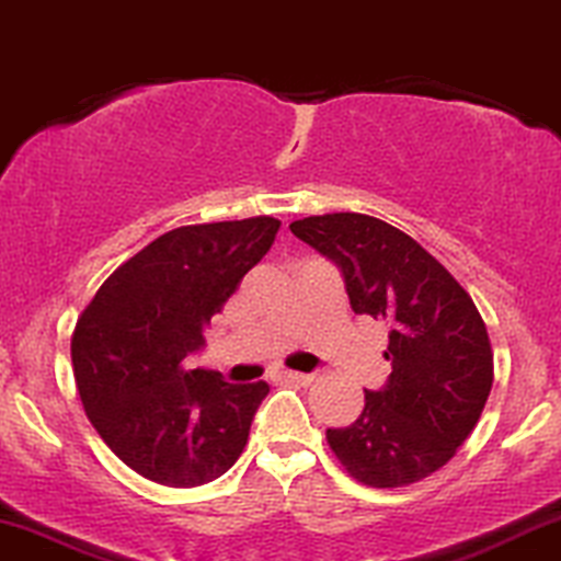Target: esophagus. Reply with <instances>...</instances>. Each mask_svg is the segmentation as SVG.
Here are the masks:
<instances>
[{"label":"esophagus","mask_w":561,"mask_h":561,"mask_svg":"<svg viewBox=\"0 0 561 561\" xmlns=\"http://www.w3.org/2000/svg\"><path fill=\"white\" fill-rule=\"evenodd\" d=\"M279 379L287 381V383H300V387H308V383H313L316 376L313 374H298V370H282Z\"/></svg>","instance_id":"esophagus-1"}]
</instances>
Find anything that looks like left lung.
Returning a JSON list of instances; mask_svg holds the SVG:
<instances>
[{
	"instance_id": "1",
	"label": "left lung",
	"mask_w": 561,
	"mask_h": 561,
	"mask_svg": "<svg viewBox=\"0 0 561 561\" xmlns=\"http://www.w3.org/2000/svg\"><path fill=\"white\" fill-rule=\"evenodd\" d=\"M295 238L345 274L355 313L389 323L387 387L327 442L357 483L400 489L444 468L481 417L494 353L473 298L426 248L368 214L306 216Z\"/></svg>"
}]
</instances>
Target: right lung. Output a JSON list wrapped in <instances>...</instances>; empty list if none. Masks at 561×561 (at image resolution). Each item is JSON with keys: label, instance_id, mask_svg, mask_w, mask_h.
<instances>
[{"label": "right lung", "instance_id": "obj_1", "mask_svg": "<svg viewBox=\"0 0 561 561\" xmlns=\"http://www.w3.org/2000/svg\"><path fill=\"white\" fill-rule=\"evenodd\" d=\"M279 225L251 216L164 232L114 268L78 316L70 353L88 421L148 481L204 485L245 449L268 383H227L185 360Z\"/></svg>", "mask_w": 561, "mask_h": 561}]
</instances>
